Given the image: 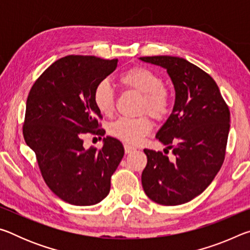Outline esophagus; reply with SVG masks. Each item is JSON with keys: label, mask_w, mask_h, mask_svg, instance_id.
I'll use <instances>...</instances> for the list:
<instances>
[{"label": "esophagus", "mask_w": 250, "mask_h": 250, "mask_svg": "<svg viewBox=\"0 0 250 250\" xmlns=\"http://www.w3.org/2000/svg\"><path fill=\"white\" fill-rule=\"evenodd\" d=\"M135 147L132 146H129V145H125V153H131V152L134 151Z\"/></svg>", "instance_id": "obj_1"}]
</instances>
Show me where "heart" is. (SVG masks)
Masks as SVG:
<instances>
[{"label": "heart", "mask_w": 250, "mask_h": 250, "mask_svg": "<svg viewBox=\"0 0 250 250\" xmlns=\"http://www.w3.org/2000/svg\"><path fill=\"white\" fill-rule=\"evenodd\" d=\"M119 82L128 89L143 96L142 111L147 112L155 119H162L170 109V96L160 76L146 67L135 66L125 71ZM94 104L99 112L111 115L115 107V94L108 82H100L94 91ZM152 124L147 117L130 119L119 118L109 125V133L129 145H138L150 133Z\"/></svg>", "instance_id": "1"}]
</instances>
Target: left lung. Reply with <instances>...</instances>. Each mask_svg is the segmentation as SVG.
Segmentation results:
<instances>
[{
  "mask_svg": "<svg viewBox=\"0 0 250 250\" xmlns=\"http://www.w3.org/2000/svg\"><path fill=\"white\" fill-rule=\"evenodd\" d=\"M140 61L167 69L174 86L172 113L156 139L172 150L145 149L147 163L142 188L147 197L161 205H181L205 191L225 159L229 132V109L214 79L184 58L140 57Z\"/></svg>",
  "mask_w": 250,
  "mask_h": 250,
  "instance_id": "obj_1",
  "label": "left lung"
}]
</instances>
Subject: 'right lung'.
<instances>
[{"label":"right lung","instance_id":"1","mask_svg":"<svg viewBox=\"0 0 250 250\" xmlns=\"http://www.w3.org/2000/svg\"><path fill=\"white\" fill-rule=\"evenodd\" d=\"M117 65L118 59L69 55L50 65L27 97L25 142L35 152L45 183L69 204L103 201L124 158V146L115 138H104L100 150H86L82 139L83 133L103 131L95 130L101 113L94 91Z\"/></svg>","mask_w":250,"mask_h":250}]
</instances>
